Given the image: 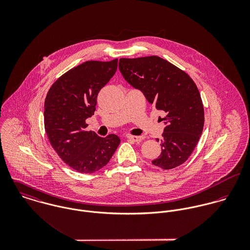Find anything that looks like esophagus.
Returning a JSON list of instances; mask_svg holds the SVG:
<instances>
[{
	"label": "esophagus",
	"instance_id": "esophagus-1",
	"mask_svg": "<svg viewBox=\"0 0 250 250\" xmlns=\"http://www.w3.org/2000/svg\"><path fill=\"white\" fill-rule=\"evenodd\" d=\"M127 139L128 140H130V141H132V142H135V143H141V142H143V136H141V137H137V136H131V135H128L127 136Z\"/></svg>",
	"mask_w": 250,
	"mask_h": 250
}]
</instances>
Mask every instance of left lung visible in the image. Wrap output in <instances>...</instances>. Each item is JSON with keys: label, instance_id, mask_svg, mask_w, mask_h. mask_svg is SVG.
Listing matches in <instances>:
<instances>
[{"label": "left lung", "instance_id": "1", "mask_svg": "<svg viewBox=\"0 0 250 250\" xmlns=\"http://www.w3.org/2000/svg\"><path fill=\"white\" fill-rule=\"evenodd\" d=\"M119 70L150 104L167 113L163 118L166 127L162 153L152 164L163 169L184 164L194 150L204 126V108L194 82L186 72L157 56L120 59Z\"/></svg>", "mask_w": 250, "mask_h": 250}]
</instances>
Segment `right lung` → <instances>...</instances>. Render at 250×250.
I'll return each mask as SVG.
<instances>
[{
    "instance_id": "add662e5",
    "label": "right lung",
    "mask_w": 250,
    "mask_h": 250,
    "mask_svg": "<svg viewBox=\"0 0 250 250\" xmlns=\"http://www.w3.org/2000/svg\"><path fill=\"white\" fill-rule=\"evenodd\" d=\"M117 62H85L60 77L46 96L48 139L61 159L78 172L93 173L103 168L120 143L116 135L101 138L84 130L85 119L94 114L97 95L115 74Z\"/></svg>"
}]
</instances>
